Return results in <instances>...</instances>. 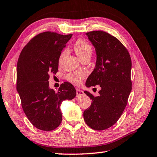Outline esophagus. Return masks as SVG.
I'll return each instance as SVG.
<instances>
[{
    "label": "esophagus",
    "instance_id": "obj_1",
    "mask_svg": "<svg viewBox=\"0 0 157 157\" xmlns=\"http://www.w3.org/2000/svg\"><path fill=\"white\" fill-rule=\"evenodd\" d=\"M84 94V92L81 91L80 89H77L76 90V97H79Z\"/></svg>",
    "mask_w": 157,
    "mask_h": 157
}]
</instances>
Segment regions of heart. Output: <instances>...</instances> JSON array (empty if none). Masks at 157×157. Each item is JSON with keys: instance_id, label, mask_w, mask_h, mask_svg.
<instances>
[{"instance_id": "heart-1", "label": "heart", "mask_w": 157, "mask_h": 157, "mask_svg": "<svg viewBox=\"0 0 157 157\" xmlns=\"http://www.w3.org/2000/svg\"><path fill=\"white\" fill-rule=\"evenodd\" d=\"M74 49L77 53V55L83 59L84 58L88 56H91L93 52V48L89 42L84 40V39H78L75 41L74 44ZM67 50L66 49L63 50L61 52L59 57V63L60 64L62 63L63 57L66 56ZM86 73L82 72V71H75V72L71 73L67 75V79L71 82V83L75 85H79L81 84L82 79L86 78Z\"/></svg>"}]
</instances>
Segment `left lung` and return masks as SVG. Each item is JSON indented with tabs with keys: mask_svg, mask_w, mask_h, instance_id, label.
Returning <instances> with one entry per match:
<instances>
[{
	"mask_svg": "<svg viewBox=\"0 0 157 157\" xmlns=\"http://www.w3.org/2000/svg\"><path fill=\"white\" fill-rule=\"evenodd\" d=\"M95 48V68L86 82L87 87L99 84V96L84 91L91 100L84 111V119L91 129L101 131L115 124L125 109L132 91V60L124 45L110 34L102 30L86 33Z\"/></svg>",
	"mask_w": 157,
	"mask_h": 157,
	"instance_id": "8db88e82",
	"label": "left lung"
}]
</instances>
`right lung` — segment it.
<instances>
[{"label":"right lung","instance_id":"right-lung-1","mask_svg":"<svg viewBox=\"0 0 157 157\" xmlns=\"http://www.w3.org/2000/svg\"><path fill=\"white\" fill-rule=\"evenodd\" d=\"M72 34L62 35L44 32L34 36L23 48L17 68V89L21 106L36 128L52 131L62 123L60 105L76 95L75 87L66 82L57 92L49 88L50 75L58 72L59 57Z\"/></svg>","mask_w":157,"mask_h":157}]
</instances>
